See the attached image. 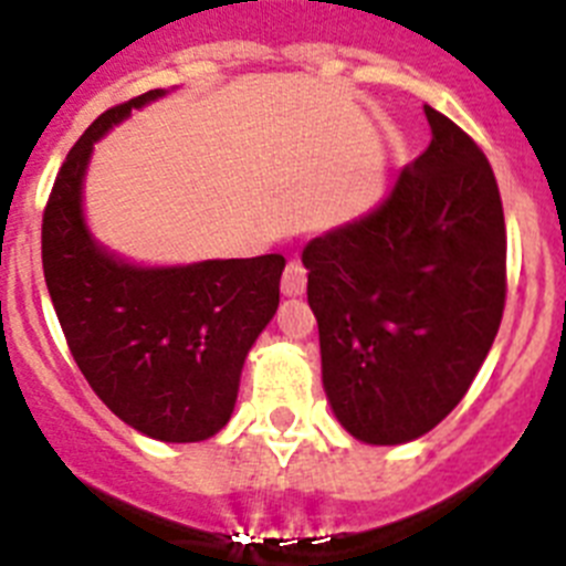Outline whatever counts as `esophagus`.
Instances as JSON below:
<instances>
[{"instance_id": "34e87169", "label": "esophagus", "mask_w": 566, "mask_h": 566, "mask_svg": "<svg viewBox=\"0 0 566 566\" xmlns=\"http://www.w3.org/2000/svg\"><path fill=\"white\" fill-rule=\"evenodd\" d=\"M303 292H306V269H303V263L292 260L286 272H283V294L286 297H300Z\"/></svg>"}]
</instances>
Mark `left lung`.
Returning a JSON list of instances; mask_svg holds the SVG:
<instances>
[{
    "mask_svg": "<svg viewBox=\"0 0 566 566\" xmlns=\"http://www.w3.org/2000/svg\"><path fill=\"white\" fill-rule=\"evenodd\" d=\"M431 144L365 214L308 240L334 417L365 444L424 437L462 402L504 312L507 234L482 149L424 104Z\"/></svg>",
    "mask_w": 566,
    "mask_h": 566,
    "instance_id": "obj_1",
    "label": "left lung"
}]
</instances>
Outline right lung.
<instances>
[{"label":"right lung","mask_w":566,"mask_h":566,"mask_svg":"<svg viewBox=\"0 0 566 566\" xmlns=\"http://www.w3.org/2000/svg\"><path fill=\"white\" fill-rule=\"evenodd\" d=\"M167 90L107 109L67 153L42 221V266L70 354L115 417L158 442H203L229 422L240 371L280 303L283 254L144 266L84 218L96 142Z\"/></svg>","instance_id":"right-lung-1"}]
</instances>
